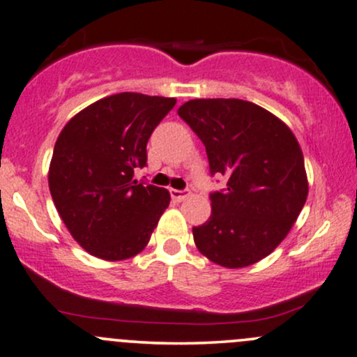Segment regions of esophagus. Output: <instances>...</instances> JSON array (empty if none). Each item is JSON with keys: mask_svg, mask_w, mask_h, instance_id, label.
<instances>
[{"mask_svg": "<svg viewBox=\"0 0 357 357\" xmlns=\"http://www.w3.org/2000/svg\"><path fill=\"white\" fill-rule=\"evenodd\" d=\"M169 192H171V198H173V202H176V203H181V202H184V199L188 198V196H190V192H188V191H184V190H173V188H171Z\"/></svg>", "mask_w": 357, "mask_h": 357, "instance_id": "34e87169", "label": "esophagus"}]
</instances>
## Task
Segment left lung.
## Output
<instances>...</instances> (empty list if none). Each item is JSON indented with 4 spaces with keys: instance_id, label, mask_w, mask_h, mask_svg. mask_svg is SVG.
Returning <instances> with one entry per match:
<instances>
[{
    "instance_id": "8db88e82",
    "label": "left lung",
    "mask_w": 357,
    "mask_h": 357,
    "mask_svg": "<svg viewBox=\"0 0 357 357\" xmlns=\"http://www.w3.org/2000/svg\"><path fill=\"white\" fill-rule=\"evenodd\" d=\"M178 116L206 147L211 176L228 178L225 190L210 195V218L192 228L196 247L221 267L257 264L305 204L309 184L296 136L268 110L240 99H195Z\"/></svg>"
}]
</instances>
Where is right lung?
<instances>
[{
    "label": "right lung",
    "mask_w": 357,
    "mask_h": 357,
    "mask_svg": "<svg viewBox=\"0 0 357 357\" xmlns=\"http://www.w3.org/2000/svg\"><path fill=\"white\" fill-rule=\"evenodd\" d=\"M173 97L122 92L93 102L61 129L48 186L65 227L102 260L142 252L169 204L165 188L137 183L147 141L174 107Z\"/></svg>",
    "instance_id": "1"
}]
</instances>
